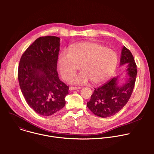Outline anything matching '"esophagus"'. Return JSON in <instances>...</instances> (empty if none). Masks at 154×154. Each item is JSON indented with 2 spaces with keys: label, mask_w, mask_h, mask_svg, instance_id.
Wrapping results in <instances>:
<instances>
[{
  "label": "esophagus",
  "mask_w": 154,
  "mask_h": 154,
  "mask_svg": "<svg viewBox=\"0 0 154 154\" xmlns=\"http://www.w3.org/2000/svg\"><path fill=\"white\" fill-rule=\"evenodd\" d=\"M80 88V87H73V86H70L69 87V90H79Z\"/></svg>",
  "instance_id": "34e87169"
}]
</instances>
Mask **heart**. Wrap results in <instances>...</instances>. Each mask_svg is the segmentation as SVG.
Returning <instances> with one entry per match:
<instances>
[{"instance_id":"obj_1","label":"heart","mask_w":154,"mask_h":154,"mask_svg":"<svg viewBox=\"0 0 154 154\" xmlns=\"http://www.w3.org/2000/svg\"><path fill=\"white\" fill-rule=\"evenodd\" d=\"M116 52L95 42H81L75 44L68 51L60 52L57 59V67L61 77L69 79L81 68L79 75L71 82L83 85L89 80L94 85H100L113 74L117 66Z\"/></svg>"}]
</instances>
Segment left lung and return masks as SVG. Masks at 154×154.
Instances as JSON below:
<instances>
[{
    "instance_id": "1",
    "label": "left lung",
    "mask_w": 154,
    "mask_h": 154,
    "mask_svg": "<svg viewBox=\"0 0 154 154\" xmlns=\"http://www.w3.org/2000/svg\"><path fill=\"white\" fill-rule=\"evenodd\" d=\"M120 65L126 66L125 83L119 85L118 77L95 88L87 106L96 116L107 118L113 116L126 105L133 92L137 68L131 52L123 47Z\"/></svg>"
}]
</instances>
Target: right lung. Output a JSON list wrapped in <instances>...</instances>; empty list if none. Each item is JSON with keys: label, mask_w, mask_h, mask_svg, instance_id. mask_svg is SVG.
I'll return each instance as SVG.
<instances>
[{"label": "right lung", "mask_w": 154, "mask_h": 154, "mask_svg": "<svg viewBox=\"0 0 154 154\" xmlns=\"http://www.w3.org/2000/svg\"><path fill=\"white\" fill-rule=\"evenodd\" d=\"M60 38L54 36L36 39L22 55L18 68L20 90L27 104L38 114L48 116L66 103L69 86L57 71Z\"/></svg>", "instance_id": "1"}]
</instances>
